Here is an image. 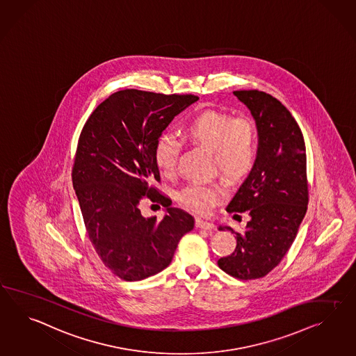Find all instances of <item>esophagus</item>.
Returning a JSON list of instances; mask_svg holds the SVG:
<instances>
[{"mask_svg":"<svg viewBox=\"0 0 356 356\" xmlns=\"http://www.w3.org/2000/svg\"><path fill=\"white\" fill-rule=\"evenodd\" d=\"M196 227L201 228V229H213L214 225L211 222H208V220L197 218L196 219Z\"/></svg>","mask_w":356,"mask_h":356,"instance_id":"esophagus-1","label":"esophagus"}]
</instances>
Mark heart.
Listing matches in <instances>:
<instances>
[{
	"label": "heart",
	"instance_id": "1",
	"mask_svg": "<svg viewBox=\"0 0 356 356\" xmlns=\"http://www.w3.org/2000/svg\"><path fill=\"white\" fill-rule=\"evenodd\" d=\"M193 145L210 151V165L228 181H237L253 168L259 146L258 128L249 116L234 118L225 112L205 111L187 121L183 128ZM179 156L178 142L172 134L157 138L155 163L161 173L172 175ZM226 193L217 182H193L179 193L184 207L197 213H208Z\"/></svg>",
	"mask_w": 356,
	"mask_h": 356
}]
</instances>
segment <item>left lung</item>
Instances as JSON below:
<instances>
[{"instance_id":"1","label":"left lung","mask_w":356,"mask_h":356,"mask_svg":"<svg viewBox=\"0 0 356 356\" xmlns=\"http://www.w3.org/2000/svg\"><path fill=\"white\" fill-rule=\"evenodd\" d=\"M254 118L259 146L254 165L227 205L228 213L249 216L232 254L218 259L226 274L240 280L261 279L282 262L297 236L309 204L306 146L292 113L273 95L236 90Z\"/></svg>"}]
</instances>
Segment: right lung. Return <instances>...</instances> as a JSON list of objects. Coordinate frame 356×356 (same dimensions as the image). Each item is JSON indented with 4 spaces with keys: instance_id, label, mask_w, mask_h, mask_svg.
I'll return each instance as SVG.
<instances>
[{
    "instance_id": "1",
    "label": "right lung",
    "mask_w": 356,
    "mask_h": 356,
    "mask_svg": "<svg viewBox=\"0 0 356 356\" xmlns=\"http://www.w3.org/2000/svg\"><path fill=\"white\" fill-rule=\"evenodd\" d=\"M197 99L192 94L120 90L102 102L82 128L73 188L95 252L125 282L166 268L181 237L195 225L187 211L170 207L172 200L154 183L160 182L157 138ZM146 198L167 208L164 219L141 216L140 202Z\"/></svg>"
}]
</instances>
